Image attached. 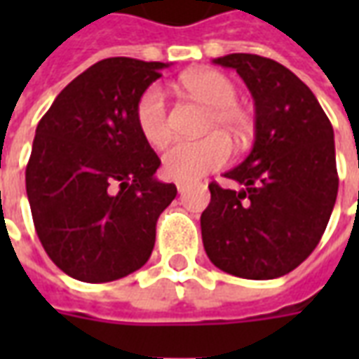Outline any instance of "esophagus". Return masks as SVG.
<instances>
[{"mask_svg": "<svg viewBox=\"0 0 359 359\" xmlns=\"http://www.w3.org/2000/svg\"><path fill=\"white\" fill-rule=\"evenodd\" d=\"M188 184L187 182H177V190H179V194H182V192H187Z\"/></svg>", "mask_w": 359, "mask_h": 359, "instance_id": "1", "label": "esophagus"}]
</instances>
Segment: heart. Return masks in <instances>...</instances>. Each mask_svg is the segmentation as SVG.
Listing matches in <instances>:
<instances>
[{"label":"heart","mask_w":359,"mask_h":359,"mask_svg":"<svg viewBox=\"0 0 359 359\" xmlns=\"http://www.w3.org/2000/svg\"><path fill=\"white\" fill-rule=\"evenodd\" d=\"M182 86L196 102L210 107L205 130L221 128L236 144H244L252 133V117L238 102V88L219 71H192L182 76ZM136 126L151 148H163L171 138L167 100L159 86L142 92L134 109ZM231 146L221 134H211L196 142H179L165 151L163 172L172 180L192 182L205 172L221 169L229 161Z\"/></svg>","instance_id":"b5f03b06"}]
</instances>
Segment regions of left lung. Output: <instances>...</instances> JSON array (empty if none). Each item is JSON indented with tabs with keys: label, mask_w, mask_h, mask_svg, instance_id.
Segmentation results:
<instances>
[{
	"label": "left lung",
	"mask_w": 359,
	"mask_h": 359,
	"mask_svg": "<svg viewBox=\"0 0 359 359\" xmlns=\"http://www.w3.org/2000/svg\"><path fill=\"white\" fill-rule=\"evenodd\" d=\"M256 103L250 156L225 172L241 190L211 182L202 241L211 264L254 280L296 269L321 241L339 192L334 134L313 92L273 59L231 53Z\"/></svg>",
	"instance_id": "left-lung-1"
}]
</instances>
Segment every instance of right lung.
<instances>
[{
	"mask_svg": "<svg viewBox=\"0 0 359 359\" xmlns=\"http://www.w3.org/2000/svg\"><path fill=\"white\" fill-rule=\"evenodd\" d=\"M169 67L109 57L79 74L36 128L27 196L46 254L69 277L109 283L140 269L177 187L154 177L161 159L134 109Z\"/></svg>",
	"mask_w": 359,
	"mask_h": 359,
	"instance_id": "obj_1",
	"label": "right lung"
}]
</instances>
